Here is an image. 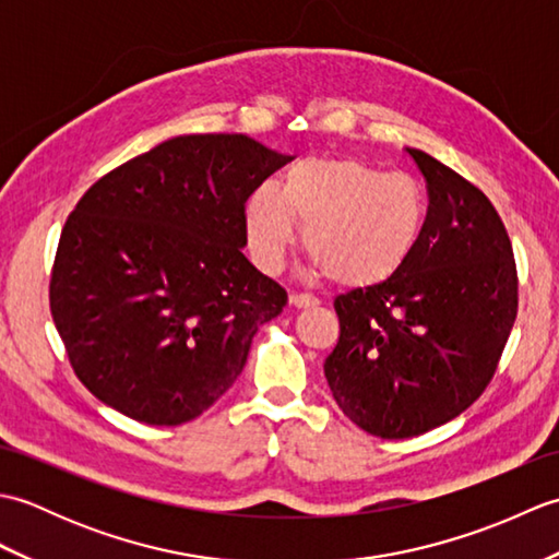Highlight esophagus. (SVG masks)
Returning a JSON list of instances; mask_svg holds the SVG:
<instances>
[{"label": "esophagus", "instance_id": "esophagus-1", "mask_svg": "<svg viewBox=\"0 0 559 559\" xmlns=\"http://www.w3.org/2000/svg\"><path fill=\"white\" fill-rule=\"evenodd\" d=\"M290 305L298 307V310H307V307H317L319 300L314 295H307V293H290Z\"/></svg>", "mask_w": 559, "mask_h": 559}]
</instances>
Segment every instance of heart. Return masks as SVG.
Segmentation results:
<instances>
[{
  "instance_id": "b5f03b06",
  "label": "heart",
  "mask_w": 559,
  "mask_h": 559,
  "mask_svg": "<svg viewBox=\"0 0 559 559\" xmlns=\"http://www.w3.org/2000/svg\"><path fill=\"white\" fill-rule=\"evenodd\" d=\"M425 194L411 177L386 175L358 158L310 156L293 163L281 187L259 185L247 199L252 259L276 271L305 225L307 257L343 288L394 276L418 245Z\"/></svg>"
}]
</instances>
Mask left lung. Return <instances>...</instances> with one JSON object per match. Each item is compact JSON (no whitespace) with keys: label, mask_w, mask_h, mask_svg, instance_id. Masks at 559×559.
I'll use <instances>...</instances> for the list:
<instances>
[{"label":"left lung","mask_w":559,"mask_h":559,"mask_svg":"<svg viewBox=\"0 0 559 559\" xmlns=\"http://www.w3.org/2000/svg\"><path fill=\"white\" fill-rule=\"evenodd\" d=\"M430 206L394 276L334 300L341 336L324 362L331 396L365 432L406 439L454 420L492 379L516 319V264L476 185L408 148Z\"/></svg>","instance_id":"left-lung-1"}]
</instances>
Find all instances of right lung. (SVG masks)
I'll return each instance as SVG.
<instances>
[{
    "instance_id": "add662e5",
    "label": "right lung",
    "mask_w": 559,
    "mask_h": 559,
    "mask_svg": "<svg viewBox=\"0 0 559 559\" xmlns=\"http://www.w3.org/2000/svg\"><path fill=\"white\" fill-rule=\"evenodd\" d=\"M293 160L245 134H185L81 197L59 237L50 310L76 377L146 425L211 408L288 295L242 254L245 201Z\"/></svg>"
}]
</instances>
